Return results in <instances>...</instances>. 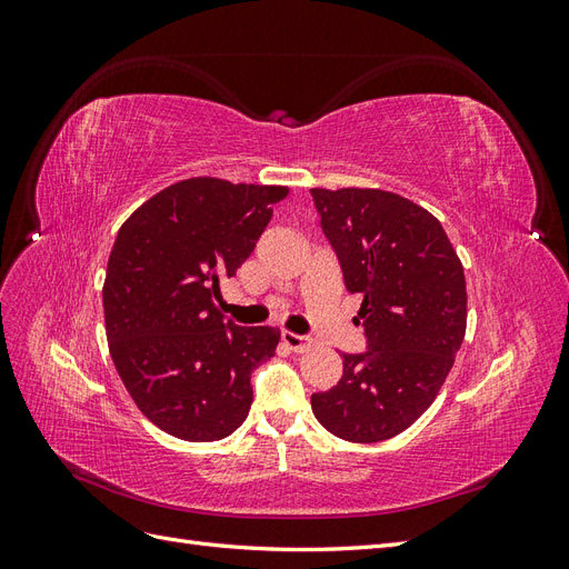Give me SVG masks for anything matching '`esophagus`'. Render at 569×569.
Here are the masks:
<instances>
[{
	"label": "esophagus",
	"mask_w": 569,
	"mask_h": 569,
	"mask_svg": "<svg viewBox=\"0 0 569 569\" xmlns=\"http://www.w3.org/2000/svg\"><path fill=\"white\" fill-rule=\"evenodd\" d=\"M282 341H284V347L289 349V351H297V353H303L306 349H311V343H313V339L311 337H306V335H295V332H282Z\"/></svg>",
	"instance_id": "34e87169"
}]
</instances>
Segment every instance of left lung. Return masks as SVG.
<instances>
[{
  "instance_id": "left-lung-1",
  "label": "left lung",
  "mask_w": 569,
  "mask_h": 569,
  "mask_svg": "<svg viewBox=\"0 0 569 569\" xmlns=\"http://www.w3.org/2000/svg\"><path fill=\"white\" fill-rule=\"evenodd\" d=\"M343 284L363 295L366 351L343 353L337 387L311 396L313 416L339 439H391L432 406L468 322L458 253L441 222L382 189H311Z\"/></svg>"
}]
</instances>
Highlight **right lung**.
<instances>
[{
    "label": "right lung",
    "instance_id": "1",
    "mask_svg": "<svg viewBox=\"0 0 569 569\" xmlns=\"http://www.w3.org/2000/svg\"><path fill=\"white\" fill-rule=\"evenodd\" d=\"M287 187L192 178L161 189L118 230L104 282L113 366L132 401L184 441L232 435L274 327H239L213 299L251 256Z\"/></svg>",
    "mask_w": 569,
    "mask_h": 569
}]
</instances>
